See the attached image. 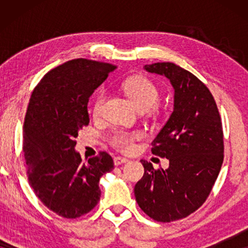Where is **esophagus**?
Masks as SVG:
<instances>
[{
    "instance_id": "obj_1",
    "label": "esophagus",
    "mask_w": 248,
    "mask_h": 248,
    "mask_svg": "<svg viewBox=\"0 0 248 248\" xmlns=\"http://www.w3.org/2000/svg\"><path fill=\"white\" fill-rule=\"evenodd\" d=\"M128 159L126 158H123V157H116L114 158V164L115 166H120V165H123L125 162H127Z\"/></svg>"
}]
</instances>
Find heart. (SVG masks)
Here are the masks:
<instances>
[{
    "label": "heart",
    "instance_id": "1",
    "mask_svg": "<svg viewBox=\"0 0 248 248\" xmlns=\"http://www.w3.org/2000/svg\"><path fill=\"white\" fill-rule=\"evenodd\" d=\"M124 90L127 96L133 100L140 110H149L157 104L159 99V90L155 84L144 77H134L124 82ZM106 91L101 90L94 98L93 104V115L100 116L103 111L105 100H106ZM142 134L138 131H115L110 138L111 144L122 151H130L133 149L134 142L139 140Z\"/></svg>",
    "mask_w": 248,
    "mask_h": 248
}]
</instances>
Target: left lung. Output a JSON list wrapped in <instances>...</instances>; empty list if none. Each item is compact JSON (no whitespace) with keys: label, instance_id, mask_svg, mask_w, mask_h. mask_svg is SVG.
<instances>
[{"label":"left lung","instance_id":"obj_1","mask_svg":"<svg viewBox=\"0 0 248 248\" xmlns=\"http://www.w3.org/2000/svg\"><path fill=\"white\" fill-rule=\"evenodd\" d=\"M149 73L169 80L174 108L152 141V154L167 158V169L141 160L144 175L134 187L135 200L160 222L183 219L208 198L223 161V133L211 93L194 74L170 62L144 65Z\"/></svg>","mask_w":248,"mask_h":248}]
</instances>
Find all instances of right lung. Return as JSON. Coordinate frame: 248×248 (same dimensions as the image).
<instances>
[{
  "mask_svg": "<svg viewBox=\"0 0 248 248\" xmlns=\"http://www.w3.org/2000/svg\"><path fill=\"white\" fill-rule=\"evenodd\" d=\"M115 69L97 61H67L46 73L30 98L23 123L29 184L43 204L63 218L91 211L100 199V177L114 168L107 152L83 164L74 139L89 124L90 96Z\"/></svg>",
  "mask_w": 248,
  "mask_h": 248,
  "instance_id": "right-lung-1",
  "label": "right lung"
}]
</instances>
